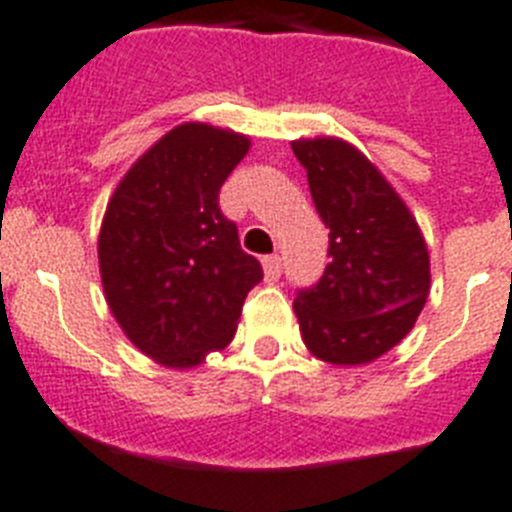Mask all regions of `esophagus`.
I'll return each instance as SVG.
<instances>
[{
    "label": "esophagus",
    "mask_w": 512,
    "mask_h": 512,
    "mask_svg": "<svg viewBox=\"0 0 512 512\" xmlns=\"http://www.w3.org/2000/svg\"><path fill=\"white\" fill-rule=\"evenodd\" d=\"M263 273H265V281H278V278H281V257L278 255L265 257Z\"/></svg>",
    "instance_id": "34e87169"
}]
</instances>
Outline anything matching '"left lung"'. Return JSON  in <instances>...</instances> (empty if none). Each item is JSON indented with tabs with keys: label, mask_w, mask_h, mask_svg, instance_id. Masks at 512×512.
I'll return each instance as SVG.
<instances>
[{
	"label": "left lung",
	"mask_w": 512,
	"mask_h": 512,
	"mask_svg": "<svg viewBox=\"0 0 512 512\" xmlns=\"http://www.w3.org/2000/svg\"><path fill=\"white\" fill-rule=\"evenodd\" d=\"M312 203L333 257L294 312L309 354L362 367L401 343L429 296V252L409 205L375 163L341 137H299Z\"/></svg>",
	"instance_id": "left-lung-1"
}]
</instances>
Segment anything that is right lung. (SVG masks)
Masks as SVG:
<instances>
[{
	"label": "right lung",
	"instance_id": "right-lung-1",
	"mask_svg": "<svg viewBox=\"0 0 512 512\" xmlns=\"http://www.w3.org/2000/svg\"><path fill=\"white\" fill-rule=\"evenodd\" d=\"M249 137L205 122L176 124L122 176L98 234L111 315L135 349L192 369L231 343L263 268L242 252L218 192Z\"/></svg>",
	"mask_w": 512,
	"mask_h": 512
}]
</instances>
